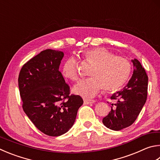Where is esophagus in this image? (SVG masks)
I'll return each instance as SVG.
<instances>
[{"mask_svg": "<svg viewBox=\"0 0 160 160\" xmlns=\"http://www.w3.org/2000/svg\"><path fill=\"white\" fill-rule=\"evenodd\" d=\"M84 101V104H91L95 102L94 100H92V99H87V98H85V99L83 100Z\"/></svg>", "mask_w": 160, "mask_h": 160, "instance_id": "34e87169", "label": "esophagus"}]
</instances>
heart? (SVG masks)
I'll list each match as a JSON object with an SVG mask.
<instances>
[{"mask_svg": "<svg viewBox=\"0 0 160 160\" xmlns=\"http://www.w3.org/2000/svg\"><path fill=\"white\" fill-rule=\"evenodd\" d=\"M84 60L93 65L88 79L82 80L72 91L85 98L94 97L103 89L104 92L117 91L127 82L132 71V63L123 57L115 56L104 48H95L82 52ZM62 74L67 79L77 81L79 78L78 62L74 57L63 63Z\"/></svg>", "mask_w": 160, "mask_h": 160, "instance_id": "obj_1", "label": "heart"}]
</instances>
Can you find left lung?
Masks as SVG:
<instances>
[{"label": "left lung", "instance_id": "8db88e82", "mask_svg": "<svg viewBox=\"0 0 160 160\" xmlns=\"http://www.w3.org/2000/svg\"><path fill=\"white\" fill-rule=\"evenodd\" d=\"M133 72L122 90L110 97L114 103H109L110 112L103 118V123L114 131L128 127L134 122L146 103L148 95V75L138 61L132 60Z\"/></svg>", "mask_w": 160, "mask_h": 160}]
</instances>
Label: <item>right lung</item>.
<instances>
[{
    "mask_svg": "<svg viewBox=\"0 0 160 160\" xmlns=\"http://www.w3.org/2000/svg\"><path fill=\"white\" fill-rule=\"evenodd\" d=\"M63 57V52L43 50L24 64L18 78L23 110L37 129L50 136L67 132L83 104L80 96L70 94L59 71Z\"/></svg>",
    "mask_w": 160,
    "mask_h": 160,
    "instance_id": "add662e5",
    "label": "right lung"
}]
</instances>
